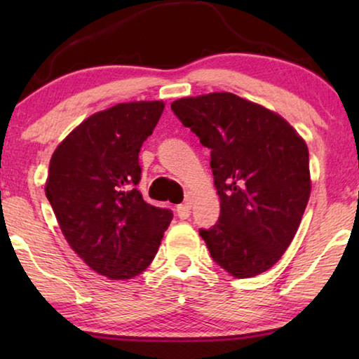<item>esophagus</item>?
<instances>
[{"label":"esophagus","mask_w":359,"mask_h":359,"mask_svg":"<svg viewBox=\"0 0 359 359\" xmlns=\"http://www.w3.org/2000/svg\"><path fill=\"white\" fill-rule=\"evenodd\" d=\"M189 214H191V204H189V203L180 204L178 208H176V215H178V217H180L181 220L188 219Z\"/></svg>","instance_id":"1"}]
</instances>
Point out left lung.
Segmentation results:
<instances>
[{"instance_id":"1","label":"left lung","mask_w":359,"mask_h":359,"mask_svg":"<svg viewBox=\"0 0 359 359\" xmlns=\"http://www.w3.org/2000/svg\"><path fill=\"white\" fill-rule=\"evenodd\" d=\"M171 111L210 149L220 217L199 230L210 257L235 278L268 271L311 196L306 142L276 112L232 93L181 97Z\"/></svg>"}]
</instances>
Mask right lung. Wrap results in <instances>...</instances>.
<instances>
[{
  "label": "right lung",
  "instance_id": "right-lung-1",
  "mask_svg": "<svg viewBox=\"0 0 359 359\" xmlns=\"http://www.w3.org/2000/svg\"><path fill=\"white\" fill-rule=\"evenodd\" d=\"M165 102H121L83 121L53 151L46 196L78 257L109 279H130L155 258L170 209L145 203L140 147Z\"/></svg>",
  "mask_w": 359,
  "mask_h": 359
}]
</instances>
